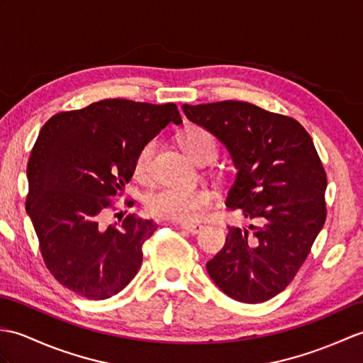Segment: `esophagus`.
<instances>
[{"mask_svg":"<svg viewBox=\"0 0 363 363\" xmlns=\"http://www.w3.org/2000/svg\"><path fill=\"white\" fill-rule=\"evenodd\" d=\"M179 227H181V229H184V230L190 232L191 235H195V233H198L202 229V224H199V223H181Z\"/></svg>","mask_w":363,"mask_h":363,"instance_id":"esophagus-1","label":"esophagus"}]
</instances>
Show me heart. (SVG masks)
Segmentation results:
<instances>
[{"instance_id": "heart-1", "label": "heart", "mask_w": 363, "mask_h": 363, "mask_svg": "<svg viewBox=\"0 0 363 363\" xmlns=\"http://www.w3.org/2000/svg\"><path fill=\"white\" fill-rule=\"evenodd\" d=\"M185 151L201 165L213 162L220 153L218 140L208 130L202 126H190L181 138ZM156 151V140H148L143 145L134 161V173L139 179L147 181L151 174V161ZM212 202V193L206 187L178 189L162 187L150 193L145 201V207L150 215L161 220L172 221H195L202 210Z\"/></svg>"}]
</instances>
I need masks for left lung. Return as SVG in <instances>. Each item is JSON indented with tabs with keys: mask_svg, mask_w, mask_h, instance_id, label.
<instances>
[{
	"mask_svg": "<svg viewBox=\"0 0 363 363\" xmlns=\"http://www.w3.org/2000/svg\"><path fill=\"white\" fill-rule=\"evenodd\" d=\"M182 109L229 150L238 173L225 206L255 223L229 227L207 272L233 300L272 298L297 275L326 220V173L314 142L292 117L247 102Z\"/></svg>",
	"mask_w": 363,
	"mask_h": 363,
	"instance_id": "obj_1",
	"label": "left lung"
}]
</instances>
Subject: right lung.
<instances>
[{"instance_id": "1", "label": "right lung", "mask_w": 363, "mask_h": 363, "mask_svg": "<svg viewBox=\"0 0 363 363\" xmlns=\"http://www.w3.org/2000/svg\"><path fill=\"white\" fill-rule=\"evenodd\" d=\"M170 122H182L174 104L106 99L58 113L40 130L28 162L26 212L46 267L65 288L105 300L138 274L143 242L157 225L128 215L105 227L102 218L133 178L139 150Z\"/></svg>"}]
</instances>
